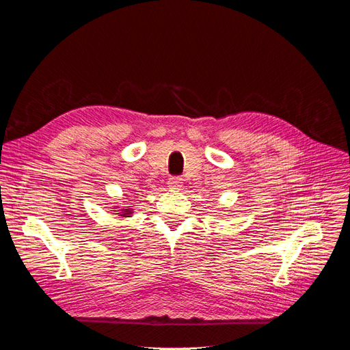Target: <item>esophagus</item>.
<instances>
[{
	"instance_id": "34e87169",
	"label": "esophagus",
	"mask_w": 350,
	"mask_h": 350,
	"mask_svg": "<svg viewBox=\"0 0 350 350\" xmlns=\"http://www.w3.org/2000/svg\"><path fill=\"white\" fill-rule=\"evenodd\" d=\"M167 185L171 188H179L183 185V179L179 176H171V178H169V181H167Z\"/></svg>"
}]
</instances>
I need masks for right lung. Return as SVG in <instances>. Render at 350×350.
<instances>
[{
  "label": "right lung",
  "mask_w": 350,
  "mask_h": 350,
  "mask_svg": "<svg viewBox=\"0 0 350 350\" xmlns=\"http://www.w3.org/2000/svg\"><path fill=\"white\" fill-rule=\"evenodd\" d=\"M126 211H129V210H125V215H126Z\"/></svg>",
  "instance_id": "obj_1"
}]
</instances>
